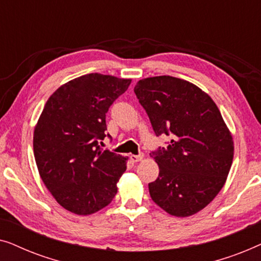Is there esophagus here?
Listing matches in <instances>:
<instances>
[{
	"instance_id": "obj_1",
	"label": "esophagus",
	"mask_w": 261,
	"mask_h": 261,
	"mask_svg": "<svg viewBox=\"0 0 261 261\" xmlns=\"http://www.w3.org/2000/svg\"><path fill=\"white\" fill-rule=\"evenodd\" d=\"M130 160L132 162H134V163H138V162H141L142 159H144V155L142 154H139V155H135V154H132L130 156Z\"/></svg>"
}]
</instances>
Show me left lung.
Listing matches in <instances>:
<instances>
[{
  "label": "left lung",
  "mask_w": 261,
  "mask_h": 261,
  "mask_svg": "<svg viewBox=\"0 0 261 261\" xmlns=\"http://www.w3.org/2000/svg\"><path fill=\"white\" fill-rule=\"evenodd\" d=\"M134 92L156 137L171 135L151 153L159 176L148 184L155 204L178 217L205 208L226 183L234 155L230 132L212 97L171 76L139 81Z\"/></svg>",
  "instance_id": "left-lung-1"
}]
</instances>
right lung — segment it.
Here are the masks:
<instances>
[{"mask_svg":"<svg viewBox=\"0 0 261 261\" xmlns=\"http://www.w3.org/2000/svg\"><path fill=\"white\" fill-rule=\"evenodd\" d=\"M130 80L89 73L67 82L47 99L33 137L34 158L46 188L63 208L90 215L117 192L127 158L99 147L106 114Z\"/></svg>","mask_w":261,"mask_h":261,"instance_id":"obj_1","label":"right lung"}]
</instances>
